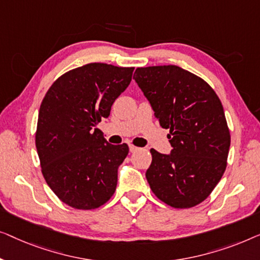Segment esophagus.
<instances>
[{
	"label": "esophagus",
	"instance_id": "34e87169",
	"mask_svg": "<svg viewBox=\"0 0 260 260\" xmlns=\"http://www.w3.org/2000/svg\"><path fill=\"white\" fill-rule=\"evenodd\" d=\"M139 147H137V146H134V145H129V151L132 152V153H134V152H137V151H139Z\"/></svg>",
	"mask_w": 260,
	"mask_h": 260
}]
</instances>
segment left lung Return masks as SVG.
<instances>
[{
	"instance_id": "obj_1",
	"label": "left lung",
	"mask_w": 260,
	"mask_h": 260,
	"mask_svg": "<svg viewBox=\"0 0 260 260\" xmlns=\"http://www.w3.org/2000/svg\"><path fill=\"white\" fill-rule=\"evenodd\" d=\"M133 76L173 147L151 149L146 178L152 192L174 208L203 203L224 174L231 135L220 99L199 76L178 66L137 68Z\"/></svg>"
}]
</instances>
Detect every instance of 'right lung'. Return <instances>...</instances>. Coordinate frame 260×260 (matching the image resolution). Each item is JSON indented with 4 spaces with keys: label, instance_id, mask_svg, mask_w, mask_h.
Masks as SVG:
<instances>
[{
    "label": "right lung",
    "instance_id": "add662e5",
    "mask_svg": "<svg viewBox=\"0 0 260 260\" xmlns=\"http://www.w3.org/2000/svg\"><path fill=\"white\" fill-rule=\"evenodd\" d=\"M134 67L93 62L57 78L43 98L35 144L43 178L62 203L94 210L114 194L128 146L111 145L96 125L128 87Z\"/></svg>",
    "mask_w": 260,
    "mask_h": 260
}]
</instances>
